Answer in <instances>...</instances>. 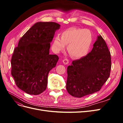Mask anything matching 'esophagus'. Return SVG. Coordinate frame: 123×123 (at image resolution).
Wrapping results in <instances>:
<instances>
[{"mask_svg": "<svg viewBox=\"0 0 123 123\" xmlns=\"http://www.w3.org/2000/svg\"><path fill=\"white\" fill-rule=\"evenodd\" d=\"M62 62H63V63H64V64H65V65H67V64H69V60H68V59H67V58L64 59V60L62 61Z\"/></svg>", "mask_w": 123, "mask_h": 123, "instance_id": "obj_1", "label": "esophagus"}]
</instances>
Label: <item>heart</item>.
<instances>
[{"mask_svg": "<svg viewBox=\"0 0 123 123\" xmlns=\"http://www.w3.org/2000/svg\"><path fill=\"white\" fill-rule=\"evenodd\" d=\"M93 40L91 32L88 29L69 28L62 33V37H55L52 47L56 53L65 50L68 46V51L72 57L81 58L87 54Z\"/></svg>", "mask_w": 123, "mask_h": 123, "instance_id": "heart-1", "label": "heart"}]
</instances>
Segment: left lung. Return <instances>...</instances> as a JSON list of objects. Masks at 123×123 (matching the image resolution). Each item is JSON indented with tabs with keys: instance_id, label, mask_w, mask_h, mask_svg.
<instances>
[{
	"instance_id": "obj_1",
	"label": "left lung",
	"mask_w": 123,
	"mask_h": 123,
	"mask_svg": "<svg viewBox=\"0 0 123 123\" xmlns=\"http://www.w3.org/2000/svg\"><path fill=\"white\" fill-rule=\"evenodd\" d=\"M111 59L105 41L98 36L90 52L68 67L66 89L69 93L81 98L99 91L110 76Z\"/></svg>"
}]
</instances>
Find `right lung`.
<instances>
[{
  "label": "right lung",
  "mask_w": 123,
  "mask_h": 123,
  "mask_svg": "<svg viewBox=\"0 0 123 123\" xmlns=\"http://www.w3.org/2000/svg\"><path fill=\"white\" fill-rule=\"evenodd\" d=\"M61 25L38 22L20 38L11 59V74L17 86L28 94L38 95L46 90L48 75L58 56L49 54L50 43Z\"/></svg>",
  "instance_id": "right-lung-1"
}]
</instances>
